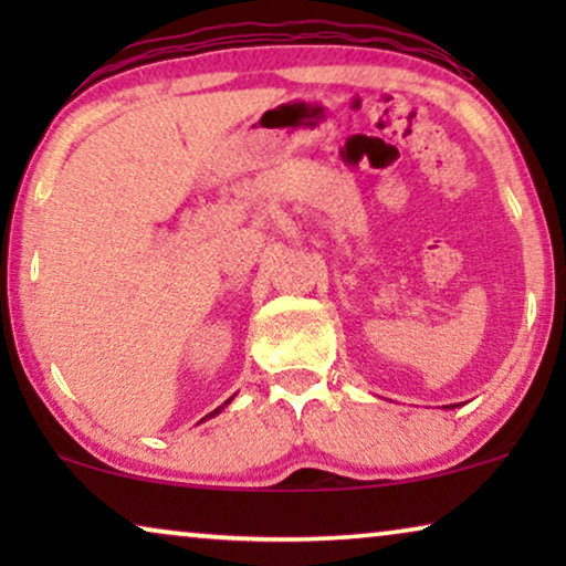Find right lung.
Segmentation results:
<instances>
[{
  "label": "right lung",
  "mask_w": 566,
  "mask_h": 566,
  "mask_svg": "<svg viewBox=\"0 0 566 566\" xmlns=\"http://www.w3.org/2000/svg\"><path fill=\"white\" fill-rule=\"evenodd\" d=\"M229 401H231V399H227V401H223V405H221V407H219V409H213V412H211V415H206V420H208V417H213V415H219V412H221V409H223V407H227V405H229Z\"/></svg>",
  "instance_id": "1"
}]
</instances>
